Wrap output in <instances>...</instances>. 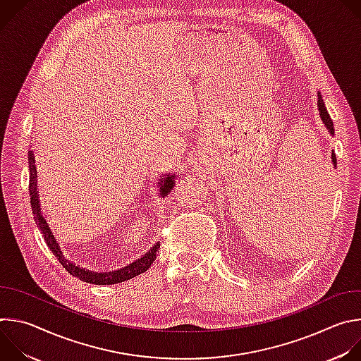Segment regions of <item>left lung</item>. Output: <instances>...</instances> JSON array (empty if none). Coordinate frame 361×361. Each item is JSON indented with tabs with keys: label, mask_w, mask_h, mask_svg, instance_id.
Segmentation results:
<instances>
[{
	"label": "left lung",
	"mask_w": 361,
	"mask_h": 361,
	"mask_svg": "<svg viewBox=\"0 0 361 361\" xmlns=\"http://www.w3.org/2000/svg\"><path fill=\"white\" fill-rule=\"evenodd\" d=\"M317 110H319V114H320V118L324 124V127L329 130L330 135H334V126H333V121L330 118V114L324 106V101H323V97L320 94V91H317ZM331 164H333V169L337 167V160H336V154L331 152Z\"/></svg>",
	"instance_id": "left-lung-1"
}]
</instances>
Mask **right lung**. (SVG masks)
I'll return each instance as SVG.
<instances>
[{
	"label": "right lung",
	"mask_w": 361,
	"mask_h": 361,
	"mask_svg": "<svg viewBox=\"0 0 361 361\" xmlns=\"http://www.w3.org/2000/svg\"><path fill=\"white\" fill-rule=\"evenodd\" d=\"M28 169H30V197H31V209H32V214H34V221L37 224V227L39 228V231L44 235V240L48 245V248L51 250L57 260L61 263V266L74 277L80 279L81 281L90 283V284H98V286H104V284H117V283H123L127 281L144 271H147L152 262L156 260V254L160 250V243L157 241L154 244L145 254H142L140 259H137L135 262L127 264L126 267H121L118 270L114 271H92L84 267L77 266L75 263L70 262L67 257L64 255L57 238L54 237V233L51 231V227L47 221V219L44 217V213L41 210V202H39V194H38V178H37V166H35V154L34 149L28 151ZM176 184V174H166L160 178V195L164 198L166 195H169V192L173 190Z\"/></svg>",
	"instance_id": "right-lung-1"
}]
</instances>
